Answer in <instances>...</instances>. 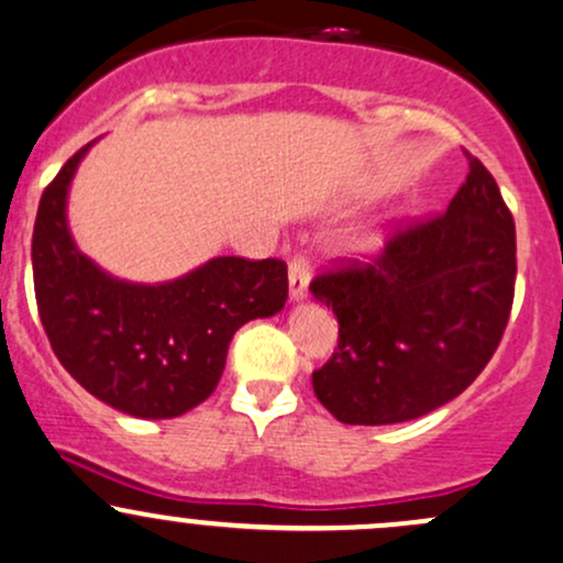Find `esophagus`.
<instances>
[{"mask_svg": "<svg viewBox=\"0 0 563 563\" xmlns=\"http://www.w3.org/2000/svg\"><path fill=\"white\" fill-rule=\"evenodd\" d=\"M307 286H310V262L301 253H296L291 264H288V294H291V301L305 299Z\"/></svg>", "mask_w": 563, "mask_h": 563, "instance_id": "obj_1", "label": "esophagus"}]
</instances>
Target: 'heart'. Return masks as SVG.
Returning a JSON list of instances; mask_svg holds the SVG:
<instances>
[{
    "mask_svg": "<svg viewBox=\"0 0 563 563\" xmlns=\"http://www.w3.org/2000/svg\"><path fill=\"white\" fill-rule=\"evenodd\" d=\"M376 240H379V238H372V240H368V243H372V245H374V243H376Z\"/></svg>",
    "mask_w": 563,
    "mask_h": 563,
    "instance_id": "1",
    "label": "heart"
}]
</instances>
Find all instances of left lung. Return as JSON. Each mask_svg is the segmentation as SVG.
Masks as SVG:
<instances>
[{
    "label": "left lung",
    "instance_id": "1",
    "mask_svg": "<svg viewBox=\"0 0 563 563\" xmlns=\"http://www.w3.org/2000/svg\"><path fill=\"white\" fill-rule=\"evenodd\" d=\"M446 213L411 221L372 262L310 283L339 320L331 361L312 372L344 424H395L449 404L486 368L516 291V224L481 159Z\"/></svg>",
    "mask_w": 563,
    "mask_h": 563
}]
</instances>
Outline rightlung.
<instances>
[{
    "label": "right lung",
    "mask_w": 563,
    "mask_h": 563,
    "mask_svg": "<svg viewBox=\"0 0 563 563\" xmlns=\"http://www.w3.org/2000/svg\"><path fill=\"white\" fill-rule=\"evenodd\" d=\"M42 191L31 238L40 320L60 366L111 409L139 419L181 417L219 385L234 331L280 312V258L219 256L157 286L117 280L74 243L66 197L79 159Z\"/></svg>",
    "instance_id": "right-lung-1"
}]
</instances>
